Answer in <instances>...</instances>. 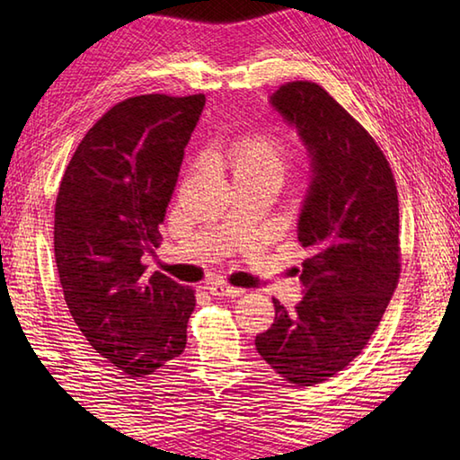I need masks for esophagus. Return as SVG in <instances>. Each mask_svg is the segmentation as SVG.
<instances>
[{
  "label": "esophagus",
  "mask_w": 460,
  "mask_h": 460,
  "mask_svg": "<svg viewBox=\"0 0 460 460\" xmlns=\"http://www.w3.org/2000/svg\"><path fill=\"white\" fill-rule=\"evenodd\" d=\"M208 290L211 292L213 296H241L243 292V288H237V287H231V285H227V282H221V280H215V282H209L208 285Z\"/></svg>",
  "instance_id": "1"
}]
</instances>
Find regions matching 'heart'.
Wrapping results in <instances>:
<instances>
[{
  "label": "heart",
  "instance_id": "b5f03b06",
  "mask_svg": "<svg viewBox=\"0 0 460 460\" xmlns=\"http://www.w3.org/2000/svg\"><path fill=\"white\" fill-rule=\"evenodd\" d=\"M231 160L235 175L267 173L282 180L288 168V150L279 136L255 132L235 140L231 146Z\"/></svg>",
  "mask_w": 460,
  "mask_h": 460
}]
</instances>
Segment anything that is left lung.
Returning <instances> with one entry per match:
<instances>
[{
    "mask_svg": "<svg viewBox=\"0 0 460 460\" xmlns=\"http://www.w3.org/2000/svg\"><path fill=\"white\" fill-rule=\"evenodd\" d=\"M270 101L296 126L314 173L298 221L305 296L292 312L272 298L275 322L255 346L285 381L308 387L361 354L397 288V185L377 142L320 84L292 81Z\"/></svg>",
    "mask_w": 460,
    "mask_h": 460,
    "instance_id": "8db88e82",
    "label": "left lung"
}]
</instances>
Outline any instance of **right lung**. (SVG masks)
<instances>
[{
  "label": "right lung",
  "instance_id": "1",
  "mask_svg": "<svg viewBox=\"0 0 460 460\" xmlns=\"http://www.w3.org/2000/svg\"><path fill=\"white\" fill-rule=\"evenodd\" d=\"M205 94L130 96L76 146L55 201V262L89 344L132 379L178 358L195 290L150 272L183 148Z\"/></svg>",
  "mask_w": 460,
  "mask_h": 460
}]
</instances>
